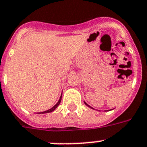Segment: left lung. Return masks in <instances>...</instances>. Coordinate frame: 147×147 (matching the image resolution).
<instances>
[{"mask_svg": "<svg viewBox=\"0 0 147 147\" xmlns=\"http://www.w3.org/2000/svg\"><path fill=\"white\" fill-rule=\"evenodd\" d=\"M84 103H85V105H87V106H88V107H90V106H89V105H88V104H87V103H86V102H84ZM90 108H92V107H90ZM92 109H93V108H92Z\"/></svg>", "mask_w": 147, "mask_h": 147, "instance_id": "1", "label": "left lung"}]
</instances>
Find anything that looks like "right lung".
<instances>
[{
    "label": "right lung",
    "instance_id": "add662e5",
    "mask_svg": "<svg viewBox=\"0 0 147 147\" xmlns=\"http://www.w3.org/2000/svg\"><path fill=\"white\" fill-rule=\"evenodd\" d=\"M61 99H62V96H60V98H59V101H58V102H57V104L55 105L54 107H53L51 109H48V110L45 111V112H41V113H41V114H43V113H51V112H53V111L55 110V109H56V108H57V107L59 105V103H60V102H61Z\"/></svg>",
    "mask_w": 147,
    "mask_h": 147
}]
</instances>
